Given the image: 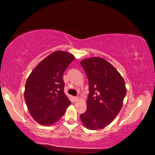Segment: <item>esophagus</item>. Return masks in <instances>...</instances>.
<instances>
[{
  "label": "esophagus",
  "instance_id": "obj_1",
  "mask_svg": "<svg viewBox=\"0 0 155 155\" xmlns=\"http://www.w3.org/2000/svg\"><path fill=\"white\" fill-rule=\"evenodd\" d=\"M74 99L75 102H77V101H78V99H79V98H78V97H74Z\"/></svg>",
  "mask_w": 155,
  "mask_h": 155
}]
</instances>
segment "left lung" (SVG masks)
Segmentation results:
<instances>
[{"mask_svg":"<svg viewBox=\"0 0 155 155\" xmlns=\"http://www.w3.org/2000/svg\"><path fill=\"white\" fill-rule=\"evenodd\" d=\"M81 64L87 76L90 92L87 109L81 114V120L88 129H102L113 122L121 109L127 94L124 81L103 58L84 59Z\"/></svg>","mask_w":155,"mask_h":155,"instance_id":"1","label":"left lung"}]
</instances>
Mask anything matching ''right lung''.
<instances>
[{
  "mask_svg": "<svg viewBox=\"0 0 155 155\" xmlns=\"http://www.w3.org/2000/svg\"><path fill=\"white\" fill-rule=\"evenodd\" d=\"M74 57L55 51L42 60L28 77L25 99L28 110L38 123L54 124L63 116L71 101L64 92L63 73Z\"/></svg>",
  "mask_w": 155,
  "mask_h": 155,
  "instance_id": "right-lung-1",
  "label": "right lung"
}]
</instances>
